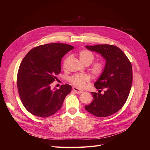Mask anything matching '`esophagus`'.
<instances>
[{"mask_svg": "<svg viewBox=\"0 0 150 150\" xmlns=\"http://www.w3.org/2000/svg\"><path fill=\"white\" fill-rule=\"evenodd\" d=\"M72 89H73V91H74L75 93H82L83 92V91L80 90V89H78V88L75 87V86H74V87L72 88Z\"/></svg>", "mask_w": 150, "mask_h": 150, "instance_id": "34e87169", "label": "esophagus"}]
</instances>
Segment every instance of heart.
<instances>
[{"instance_id": "obj_1", "label": "heart", "mask_w": 150, "mask_h": 150, "mask_svg": "<svg viewBox=\"0 0 150 150\" xmlns=\"http://www.w3.org/2000/svg\"><path fill=\"white\" fill-rule=\"evenodd\" d=\"M79 58L80 61L83 64H89L94 60V55L93 54L87 50H83L80 52L79 53ZM104 70V66L101 62H95L92 65L91 67V71L93 75L96 76H99ZM91 80L90 76L87 74H75L70 76L69 78V81L72 84L76 86V87L79 88H84L86 86L87 83L89 82Z\"/></svg>"}]
</instances>
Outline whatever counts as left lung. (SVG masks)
I'll list each match as a JSON object with an SVG mask.
<instances>
[{
    "mask_svg": "<svg viewBox=\"0 0 150 150\" xmlns=\"http://www.w3.org/2000/svg\"><path fill=\"white\" fill-rule=\"evenodd\" d=\"M106 59V64L94 86L98 92H91L93 100L85 109L96 117H106L116 113L127 101L132 83L131 63L123 52L113 45H86ZM103 89V94L100 92Z\"/></svg>",
    "mask_w": 150,
    "mask_h": 150,
    "instance_id": "left-lung-1",
    "label": "left lung"
}]
</instances>
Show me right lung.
Wrapping results in <instances>:
<instances>
[{"instance_id": "right-lung-1", "label": "right lung", "mask_w": 150, "mask_h": 150, "mask_svg": "<svg viewBox=\"0 0 150 150\" xmlns=\"http://www.w3.org/2000/svg\"><path fill=\"white\" fill-rule=\"evenodd\" d=\"M74 47L51 43L30 50L22 59L17 76L18 89L22 103L31 114L49 117L61 109L72 86L66 84L59 89H51V83L61 72L62 58Z\"/></svg>"}]
</instances>
